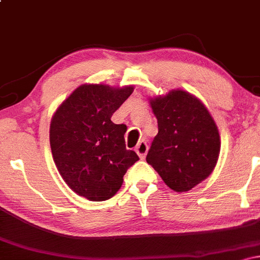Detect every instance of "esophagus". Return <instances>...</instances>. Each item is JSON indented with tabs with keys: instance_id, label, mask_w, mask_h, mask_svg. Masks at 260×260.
I'll return each mask as SVG.
<instances>
[{
	"instance_id": "obj_1",
	"label": "esophagus",
	"mask_w": 260,
	"mask_h": 260,
	"mask_svg": "<svg viewBox=\"0 0 260 260\" xmlns=\"http://www.w3.org/2000/svg\"><path fill=\"white\" fill-rule=\"evenodd\" d=\"M148 149H149V147H148V144L145 142H140L139 144L137 145L136 151H137V154H138V156L140 157V159H144L145 155H147V153H148Z\"/></svg>"
}]
</instances>
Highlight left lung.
I'll list each match as a JSON object with an SVG mask.
<instances>
[{
  "label": "left lung",
  "mask_w": 260,
  "mask_h": 260,
  "mask_svg": "<svg viewBox=\"0 0 260 260\" xmlns=\"http://www.w3.org/2000/svg\"><path fill=\"white\" fill-rule=\"evenodd\" d=\"M150 106L159 132L147 162L171 189L187 192L213 172L219 159L215 121L201 100L181 89L150 99Z\"/></svg>",
  "instance_id": "left-lung-1"
}]
</instances>
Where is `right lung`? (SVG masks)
Listing matches in <instances>:
<instances>
[{
    "label": "right lung",
    "instance_id": "right-lung-1",
    "mask_svg": "<svg viewBox=\"0 0 260 260\" xmlns=\"http://www.w3.org/2000/svg\"><path fill=\"white\" fill-rule=\"evenodd\" d=\"M133 89L83 84L52 116L50 145L56 168L73 192L91 202L115 196L127 170L139 160L126 149V124L111 121Z\"/></svg>",
    "mask_w": 260,
    "mask_h": 260
}]
</instances>
